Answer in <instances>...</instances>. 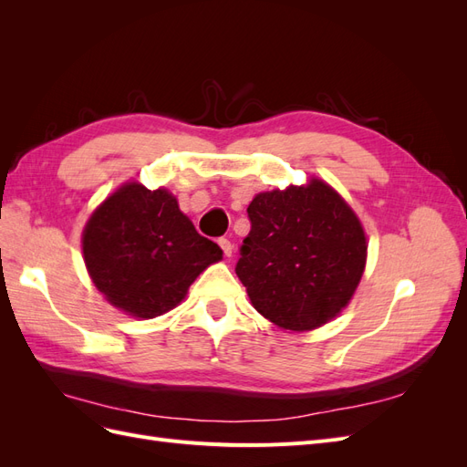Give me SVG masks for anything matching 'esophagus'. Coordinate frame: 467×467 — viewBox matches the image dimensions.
<instances>
[{
    "mask_svg": "<svg viewBox=\"0 0 467 467\" xmlns=\"http://www.w3.org/2000/svg\"><path fill=\"white\" fill-rule=\"evenodd\" d=\"M218 244H220V247H222V251H223V255H225V257H232V253H234V244L230 242V239L222 237V239H218Z\"/></svg>",
    "mask_w": 467,
    "mask_h": 467,
    "instance_id": "obj_1",
    "label": "esophagus"
}]
</instances>
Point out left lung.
Returning <instances> with one entry per match:
<instances>
[{
    "label": "left lung",
    "instance_id": "8db88e82",
    "mask_svg": "<svg viewBox=\"0 0 467 467\" xmlns=\"http://www.w3.org/2000/svg\"><path fill=\"white\" fill-rule=\"evenodd\" d=\"M235 275L257 312L288 331H312L350 302L366 265L362 223L321 179L259 192Z\"/></svg>",
    "mask_w": 467,
    "mask_h": 467
}]
</instances>
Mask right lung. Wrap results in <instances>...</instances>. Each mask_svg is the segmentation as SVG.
Returning <instances> with one entry per match:
<instances>
[{"label": "right lung", "mask_w": 467, "mask_h": 467, "mask_svg": "<svg viewBox=\"0 0 467 467\" xmlns=\"http://www.w3.org/2000/svg\"><path fill=\"white\" fill-rule=\"evenodd\" d=\"M83 261L109 304L151 319L185 300L189 286L222 249L194 230L175 196L126 182L83 230Z\"/></svg>", "instance_id": "add662e5"}]
</instances>
